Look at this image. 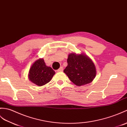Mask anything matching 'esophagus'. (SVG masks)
Here are the masks:
<instances>
[{
    "mask_svg": "<svg viewBox=\"0 0 127 127\" xmlns=\"http://www.w3.org/2000/svg\"><path fill=\"white\" fill-rule=\"evenodd\" d=\"M63 71V67H62V66H61V67H60V69L57 70V72H62Z\"/></svg>",
    "mask_w": 127,
    "mask_h": 127,
    "instance_id": "obj_1",
    "label": "esophagus"
}]
</instances>
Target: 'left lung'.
Segmentation results:
<instances>
[{"mask_svg":"<svg viewBox=\"0 0 127 127\" xmlns=\"http://www.w3.org/2000/svg\"><path fill=\"white\" fill-rule=\"evenodd\" d=\"M67 65L64 72L73 83L81 86L91 83L95 78L96 70L91 59L84 54L71 53L68 56Z\"/></svg>","mask_w":127,"mask_h":127,"instance_id":"obj_1","label":"left lung"}]
</instances>
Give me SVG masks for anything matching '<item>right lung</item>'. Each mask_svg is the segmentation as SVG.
I'll list each match as a JSON object with an SVG mask.
<instances>
[{
    "label": "right lung",
    "instance_id": "obj_1",
    "mask_svg": "<svg viewBox=\"0 0 127 127\" xmlns=\"http://www.w3.org/2000/svg\"><path fill=\"white\" fill-rule=\"evenodd\" d=\"M55 74V71L46 65L43 58H39L32 65L28 76L31 82L40 87L49 83Z\"/></svg>",
    "mask_w": 127,
    "mask_h": 127
}]
</instances>
